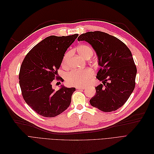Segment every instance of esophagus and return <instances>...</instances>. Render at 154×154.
Listing matches in <instances>:
<instances>
[{"instance_id":"34e87169","label":"esophagus","mask_w":154,"mask_h":154,"mask_svg":"<svg viewBox=\"0 0 154 154\" xmlns=\"http://www.w3.org/2000/svg\"><path fill=\"white\" fill-rule=\"evenodd\" d=\"M77 89H79V90H81V89H82V90H84L85 88V87H76Z\"/></svg>"}]
</instances>
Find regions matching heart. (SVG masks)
Wrapping results in <instances>:
<instances>
[{"label": "heart", "mask_w": 154, "mask_h": 154, "mask_svg": "<svg viewBox=\"0 0 154 154\" xmlns=\"http://www.w3.org/2000/svg\"><path fill=\"white\" fill-rule=\"evenodd\" d=\"M76 49L79 54L86 59L91 57L94 53V51L91 46L86 44L79 45ZM71 51H68L65 54L62 62V66L65 67H67L69 59L71 57ZM94 70L92 68H86L82 70H72L66 74V80L69 85L76 87L85 86L94 75Z\"/></svg>", "instance_id": "1"}]
</instances>
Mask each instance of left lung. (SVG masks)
<instances>
[{
  "label": "left lung",
  "mask_w": 154,
  "mask_h": 154,
  "mask_svg": "<svg viewBox=\"0 0 154 154\" xmlns=\"http://www.w3.org/2000/svg\"><path fill=\"white\" fill-rule=\"evenodd\" d=\"M78 40L89 43L98 57L100 68L96 78L103 84L95 87L91 105L106 112L118 110L128 100L136 85L137 68L131 51L118 38L99 31L82 34Z\"/></svg>",
  "instance_id": "1"
}]
</instances>
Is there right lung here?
I'll return each mask as SVG.
<instances>
[{"mask_svg": "<svg viewBox=\"0 0 154 154\" xmlns=\"http://www.w3.org/2000/svg\"><path fill=\"white\" fill-rule=\"evenodd\" d=\"M78 34L49 36L32 48L20 66L19 84L23 98L37 114L46 118L55 117L66 110L71 102L75 88L63 86L54 91L52 82H63L58 70L65 53Z\"/></svg>", "mask_w": 154, "mask_h": 154, "instance_id": "1", "label": "right lung"}]
</instances>
